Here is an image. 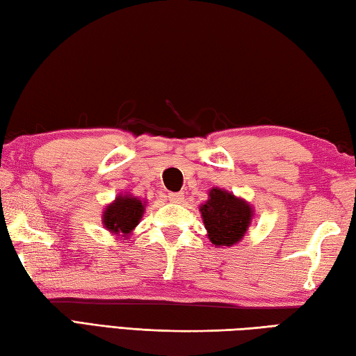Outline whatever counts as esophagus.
Here are the masks:
<instances>
[{
  "label": "esophagus",
  "instance_id": "obj_1",
  "mask_svg": "<svg viewBox=\"0 0 356 356\" xmlns=\"http://www.w3.org/2000/svg\"><path fill=\"white\" fill-rule=\"evenodd\" d=\"M168 199L174 204H180V202H184V193H170Z\"/></svg>",
  "mask_w": 356,
  "mask_h": 356
}]
</instances>
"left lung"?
<instances>
[{
	"label": "left lung",
	"mask_w": 356,
	"mask_h": 356,
	"mask_svg": "<svg viewBox=\"0 0 356 356\" xmlns=\"http://www.w3.org/2000/svg\"><path fill=\"white\" fill-rule=\"evenodd\" d=\"M200 213L208 229V238L218 247H232L239 242L253 216L247 202L220 188H213L210 199L200 207Z\"/></svg>",
	"instance_id": "8db88e82"
}]
</instances>
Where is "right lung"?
Wrapping results in <instances>:
<instances>
[{"label":"right lung","mask_w":356,"mask_h":356,"mask_svg":"<svg viewBox=\"0 0 356 356\" xmlns=\"http://www.w3.org/2000/svg\"><path fill=\"white\" fill-rule=\"evenodd\" d=\"M143 211L145 204H142V200L129 196H118L114 204H111L104 210V227L115 234L122 233L123 236H127L140 222Z\"/></svg>","instance_id":"obj_1"}]
</instances>
